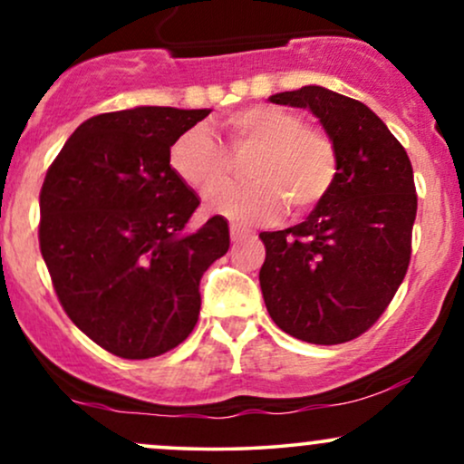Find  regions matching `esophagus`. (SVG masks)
Segmentation results:
<instances>
[{
  "label": "esophagus",
  "instance_id": "obj_1",
  "mask_svg": "<svg viewBox=\"0 0 464 464\" xmlns=\"http://www.w3.org/2000/svg\"><path fill=\"white\" fill-rule=\"evenodd\" d=\"M253 236V233L248 231V228H242V227H231V242H242V239H246Z\"/></svg>",
  "mask_w": 464,
  "mask_h": 464
}]
</instances>
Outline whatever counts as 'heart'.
<instances>
[{"instance_id": "b5f03b06", "label": "heart", "mask_w": 464, "mask_h": 464, "mask_svg": "<svg viewBox=\"0 0 464 464\" xmlns=\"http://www.w3.org/2000/svg\"><path fill=\"white\" fill-rule=\"evenodd\" d=\"M228 148L253 152L248 185L222 188L209 209L233 222H264L284 209L292 216L312 211L327 198L338 177V152L323 130L305 126L303 117L284 106L257 104L225 120ZM169 168L196 194L209 196L228 177L231 161L207 129H189L169 146Z\"/></svg>"}]
</instances>
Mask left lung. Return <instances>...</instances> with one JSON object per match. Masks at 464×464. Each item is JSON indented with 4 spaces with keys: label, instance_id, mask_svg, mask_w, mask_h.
<instances>
[{
    "label": "left lung",
    "instance_id": "8db88e82",
    "mask_svg": "<svg viewBox=\"0 0 464 464\" xmlns=\"http://www.w3.org/2000/svg\"><path fill=\"white\" fill-rule=\"evenodd\" d=\"M268 100L307 109L321 121L338 152V177L301 225L259 233L264 303L295 338L349 343L384 314L406 276L417 218L412 165L384 121L358 100L318 84Z\"/></svg>",
    "mask_w": 464,
    "mask_h": 464
}]
</instances>
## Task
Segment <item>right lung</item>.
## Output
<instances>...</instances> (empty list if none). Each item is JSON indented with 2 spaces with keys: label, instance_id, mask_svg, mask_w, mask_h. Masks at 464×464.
<instances>
[{
  "label": "right lung",
  "instance_id": "add662e5",
  "mask_svg": "<svg viewBox=\"0 0 464 464\" xmlns=\"http://www.w3.org/2000/svg\"><path fill=\"white\" fill-rule=\"evenodd\" d=\"M211 109L135 106L80 124L47 169L39 242L67 316L126 360L179 347L198 323L200 279L228 250L214 216L169 168V146Z\"/></svg>",
  "mask_w": 464,
  "mask_h": 464
}]
</instances>
